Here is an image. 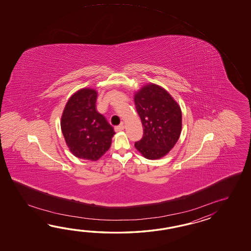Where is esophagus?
Here are the masks:
<instances>
[{
    "instance_id": "esophagus-1",
    "label": "esophagus",
    "mask_w": 251,
    "mask_h": 251,
    "mask_svg": "<svg viewBox=\"0 0 251 251\" xmlns=\"http://www.w3.org/2000/svg\"><path fill=\"white\" fill-rule=\"evenodd\" d=\"M124 128H125V126H124L123 124H121V125H119V126H115V131H116V132H120V131H123Z\"/></svg>"
}]
</instances>
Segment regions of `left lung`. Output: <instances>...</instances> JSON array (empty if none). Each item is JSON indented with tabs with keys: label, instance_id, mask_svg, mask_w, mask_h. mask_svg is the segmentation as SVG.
Wrapping results in <instances>:
<instances>
[{
	"label": "left lung",
	"instance_id": "8db88e82",
	"mask_svg": "<svg viewBox=\"0 0 251 251\" xmlns=\"http://www.w3.org/2000/svg\"><path fill=\"white\" fill-rule=\"evenodd\" d=\"M134 104L144 127L143 138L135 142L134 146L146 159H160L180 136V107L168 91L153 83L135 93Z\"/></svg>",
	"mask_w": 251,
	"mask_h": 251
}]
</instances>
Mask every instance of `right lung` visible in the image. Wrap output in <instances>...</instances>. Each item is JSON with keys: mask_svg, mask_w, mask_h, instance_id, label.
<instances>
[{"mask_svg": "<svg viewBox=\"0 0 251 251\" xmlns=\"http://www.w3.org/2000/svg\"><path fill=\"white\" fill-rule=\"evenodd\" d=\"M98 93L91 88L75 92L64 107L61 129L72 153L84 160H99L109 149L112 126L96 110Z\"/></svg>", "mask_w": 251, "mask_h": 251, "instance_id": "1", "label": "right lung"}]
</instances>
